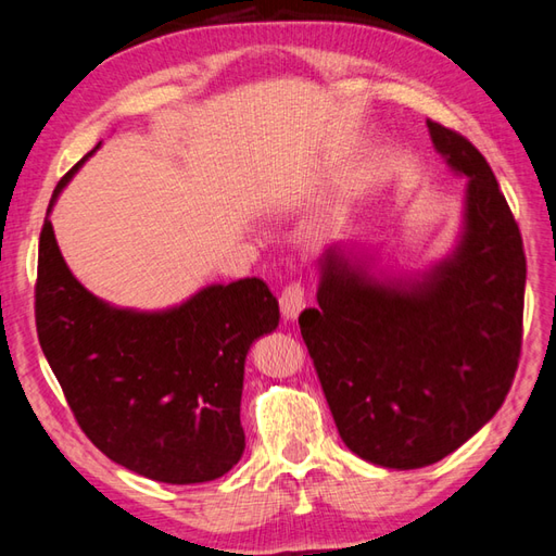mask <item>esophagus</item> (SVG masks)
I'll return each mask as SVG.
<instances>
[{"label":"esophagus","instance_id":"obj_1","mask_svg":"<svg viewBox=\"0 0 556 556\" xmlns=\"http://www.w3.org/2000/svg\"><path fill=\"white\" fill-rule=\"evenodd\" d=\"M279 305L287 320H296L299 313L305 308V289L301 281H291V285L281 291Z\"/></svg>","mask_w":556,"mask_h":556}]
</instances>
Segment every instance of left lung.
I'll return each instance as SVG.
<instances>
[{
    "instance_id": "1",
    "label": "left lung",
    "mask_w": 556,
    "mask_h": 556,
    "mask_svg": "<svg viewBox=\"0 0 556 556\" xmlns=\"http://www.w3.org/2000/svg\"><path fill=\"white\" fill-rule=\"evenodd\" d=\"M437 152L468 176L452 257L416 281H380L341 248L320 260L317 308L299 317L341 440L384 468H422L504 404L521 358L526 253L488 160L428 119Z\"/></svg>"
}]
</instances>
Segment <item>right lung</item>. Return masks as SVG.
Returning <instances> with one entry per match:
<instances>
[{
    "label": "right lung",
    "mask_w": 556,
    "mask_h": 556,
    "mask_svg": "<svg viewBox=\"0 0 556 556\" xmlns=\"http://www.w3.org/2000/svg\"><path fill=\"white\" fill-rule=\"evenodd\" d=\"M86 157L56 184L50 210ZM277 325L279 303L257 277L205 287L162 313L112 308L71 275L52 222L42 224V353L88 440L138 476L193 485L239 464L245 353Z\"/></svg>",
    "instance_id": "obj_1"
}]
</instances>
